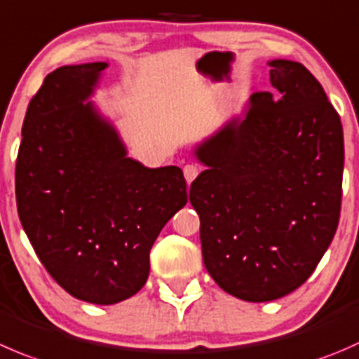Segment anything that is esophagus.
Here are the masks:
<instances>
[{"label": "esophagus", "mask_w": 359, "mask_h": 359, "mask_svg": "<svg viewBox=\"0 0 359 359\" xmlns=\"http://www.w3.org/2000/svg\"><path fill=\"white\" fill-rule=\"evenodd\" d=\"M198 172H200V170H198V166H194V165H186V166H184V177H186L187 184H191L194 179H196Z\"/></svg>", "instance_id": "esophagus-1"}]
</instances>
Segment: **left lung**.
Segmentation results:
<instances>
[{
	"mask_svg": "<svg viewBox=\"0 0 359 359\" xmlns=\"http://www.w3.org/2000/svg\"><path fill=\"white\" fill-rule=\"evenodd\" d=\"M270 66L273 95L254 93L243 119L196 149L207 170L189 191L205 268L245 302L283 298L312 276L342 203L340 116L304 65Z\"/></svg>",
	"mask_w": 359,
	"mask_h": 359,
	"instance_id": "8db88e82",
	"label": "left lung"
}]
</instances>
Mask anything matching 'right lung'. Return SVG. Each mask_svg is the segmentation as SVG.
I'll return each mask as SVG.
<instances>
[{"label":"right lung","instance_id":"obj_1","mask_svg":"<svg viewBox=\"0 0 359 359\" xmlns=\"http://www.w3.org/2000/svg\"><path fill=\"white\" fill-rule=\"evenodd\" d=\"M107 62L61 66L27 105L15 163L20 224L52 279L79 300L112 305L149 277V252L187 203L177 166L126 156L91 103Z\"/></svg>","mask_w":359,"mask_h":359}]
</instances>
